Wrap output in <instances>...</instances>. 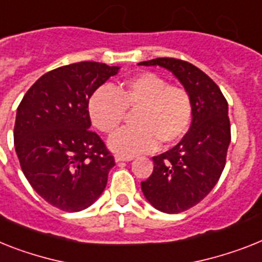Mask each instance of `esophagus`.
Listing matches in <instances>:
<instances>
[{
  "label": "esophagus",
  "instance_id": "1",
  "mask_svg": "<svg viewBox=\"0 0 262 262\" xmlns=\"http://www.w3.org/2000/svg\"><path fill=\"white\" fill-rule=\"evenodd\" d=\"M133 161V157H122V155H115V162H128Z\"/></svg>",
  "mask_w": 262,
  "mask_h": 262
}]
</instances>
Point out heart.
Wrapping results in <instances>:
<instances>
[{"label":"heart","mask_w":262,"mask_h":262,"mask_svg":"<svg viewBox=\"0 0 262 262\" xmlns=\"http://www.w3.org/2000/svg\"><path fill=\"white\" fill-rule=\"evenodd\" d=\"M138 110L135 128H123L110 138L112 150L124 157L171 146L189 131L193 120V100L189 91L168 84L157 73L142 72L124 80L118 90L97 88L88 101L91 122L99 131L111 134L126 116V110Z\"/></svg>","instance_id":"obj_1"}]
</instances>
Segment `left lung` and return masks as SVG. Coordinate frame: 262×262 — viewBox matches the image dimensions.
Instances as JSON below:
<instances>
[{"label": "left lung", "instance_id": "left-lung-1", "mask_svg": "<svg viewBox=\"0 0 262 262\" xmlns=\"http://www.w3.org/2000/svg\"><path fill=\"white\" fill-rule=\"evenodd\" d=\"M139 66L170 71L193 100L190 129L171 150L152 158V174L140 183L146 200L155 209L181 213L200 204L224 171L230 143L228 101L217 84L190 62L159 57Z\"/></svg>", "mask_w": 262, "mask_h": 262}]
</instances>
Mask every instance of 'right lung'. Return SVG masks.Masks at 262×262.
<instances>
[{"label": "right lung", "mask_w": 262, "mask_h": 262, "mask_svg": "<svg viewBox=\"0 0 262 262\" xmlns=\"http://www.w3.org/2000/svg\"><path fill=\"white\" fill-rule=\"evenodd\" d=\"M120 67L81 61L47 72L17 108L14 148L34 191L64 211L87 209L101 195L115 159L90 129L88 101Z\"/></svg>", "instance_id": "right-lung-1"}]
</instances>
